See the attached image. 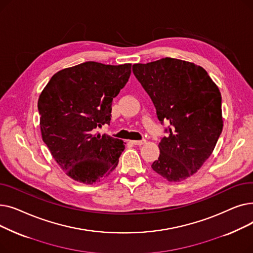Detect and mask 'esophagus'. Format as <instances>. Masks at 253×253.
I'll return each instance as SVG.
<instances>
[{"instance_id": "esophagus-1", "label": "esophagus", "mask_w": 253, "mask_h": 253, "mask_svg": "<svg viewBox=\"0 0 253 253\" xmlns=\"http://www.w3.org/2000/svg\"><path fill=\"white\" fill-rule=\"evenodd\" d=\"M131 142L135 145H142L143 143H145V140L144 139L143 140H132Z\"/></svg>"}]
</instances>
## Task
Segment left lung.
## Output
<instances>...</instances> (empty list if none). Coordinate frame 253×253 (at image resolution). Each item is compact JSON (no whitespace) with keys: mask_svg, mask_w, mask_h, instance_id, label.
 <instances>
[{"mask_svg":"<svg viewBox=\"0 0 253 253\" xmlns=\"http://www.w3.org/2000/svg\"><path fill=\"white\" fill-rule=\"evenodd\" d=\"M132 71L152 98L169 136L158 144L153 170L170 182L189 178L213 152L222 131L221 95L200 65L166 57L135 63Z\"/></svg>","mask_w":253,"mask_h":253,"instance_id":"1","label":"left lung"}]
</instances>
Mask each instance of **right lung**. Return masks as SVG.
Returning a JSON list of instances; mask_svg holds the SVG:
<instances>
[{"label": "right lung", "mask_w": 253, "mask_h": 253, "mask_svg": "<svg viewBox=\"0 0 253 253\" xmlns=\"http://www.w3.org/2000/svg\"><path fill=\"white\" fill-rule=\"evenodd\" d=\"M131 75V63L86 61L52 76L38 100L42 139L72 179L93 184L108 177L123 140L96 133L110 124L112 101Z\"/></svg>", "instance_id": "obj_1"}]
</instances>
